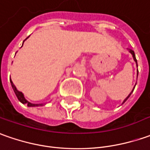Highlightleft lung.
I'll return each mask as SVG.
<instances>
[{
  "instance_id": "left-lung-1",
  "label": "left lung",
  "mask_w": 150,
  "mask_h": 150,
  "mask_svg": "<svg viewBox=\"0 0 150 150\" xmlns=\"http://www.w3.org/2000/svg\"><path fill=\"white\" fill-rule=\"evenodd\" d=\"M128 50H129V53H130V54H132V57H133L134 61V62H135V63H136V65H137V60H136V58H135V54H134V52L133 50H131V49H128ZM137 67H138V65H137ZM137 77H138V69H137ZM135 85H136V84H135ZM134 87H135V86H134ZM134 87L133 90H132V91H131V92H130V93H129V95H128V96H127V97H126V98H125V99L124 101H123V102H122V104H123V103H125V101H126V100H127V99H128V98H129V96H130V95H131V93H132V92H133L134 89Z\"/></svg>"
}]
</instances>
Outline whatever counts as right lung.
Here are the masks:
<instances>
[{"instance_id": "right-lung-1", "label": "right lung", "mask_w": 150, "mask_h": 150, "mask_svg": "<svg viewBox=\"0 0 150 150\" xmlns=\"http://www.w3.org/2000/svg\"><path fill=\"white\" fill-rule=\"evenodd\" d=\"M29 38V37H28ZM28 38H26L25 41ZM23 44H24V42H23ZM10 81H11V87L13 88V90H14V92H15V94H16V96H17V98H18V100L21 101L22 104H26V105H28V106H30V107H35V106H42V105H45V103H40V104H34V103H31L30 101H28L26 100L25 98V96H24V94L21 92V91H18L17 90L16 87L14 85V83L11 81V79H10Z\"/></svg>"}]
</instances>
